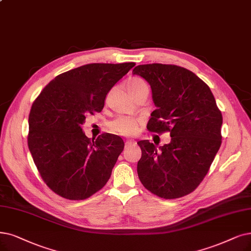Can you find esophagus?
<instances>
[{
	"instance_id": "1",
	"label": "esophagus",
	"mask_w": 251,
	"mask_h": 251,
	"mask_svg": "<svg viewBox=\"0 0 251 251\" xmlns=\"http://www.w3.org/2000/svg\"><path fill=\"white\" fill-rule=\"evenodd\" d=\"M136 144H137V143H136V141H134V140H127V141L125 142L126 147L131 146V145H136Z\"/></svg>"
}]
</instances>
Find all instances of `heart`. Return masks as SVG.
Instances as JSON below:
<instances>
[{
	"instance_id": "heart-1",
	"label": "heart",
	"mask_w": 251,
	"mask_h": 251,
	"mask_svg": "<svg viewBox=\"0 0 251 251\" xmlns=\"http://www.w3.org/2000/svg\"><path fill=\"white\" fill-rule=\"evenodd\" d=\"M127 92L132 95L133 98L136 96L146 93L148 94V85L142 78L132 77L126 81ZM110 127L113 132L123 136H133L140 127V122L126 116H119L110 123Z\"/></svg>"
}]
</instances>
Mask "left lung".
<instances>
[{"mask_svg":"<svg viewBox=\"0 0 251 251\" xmlns=\"http://www.w3.org/2000/svg\"><path fill=\"white\" fill-rule=\"evenodd\" d=\"M133 74L143 77L152 91L156 109L147 128L171 136V142L158 149L148 140L138 142L140 181L160 198L184 197L203 181L222 145V112L209 86L185 68L139 65Z\"/></svg>","mask_w":251,"mask_h":251,"instance_id":"1","label":"left lung"}]
</instances>
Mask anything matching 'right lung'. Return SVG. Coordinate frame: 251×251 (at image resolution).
<instances>
[{"instance_id": "right-lung-1", "label": "right lung", "mask_w": 251, "mask_h": 251, "mask_svg": "<svg viewBox=\"0 0 251 251\" xmlns=\"http://www.w3.org/2000/svg\"><path fill=\"white\" fill-rule=\"evenodd\" d=\"M136 64H88L59 74L35 100L27 145L47 186L68 200H84L109 180L125 143L104 133L87 138L85 116L101 112L110 89Z\"/></svg>"}]
</instances>
